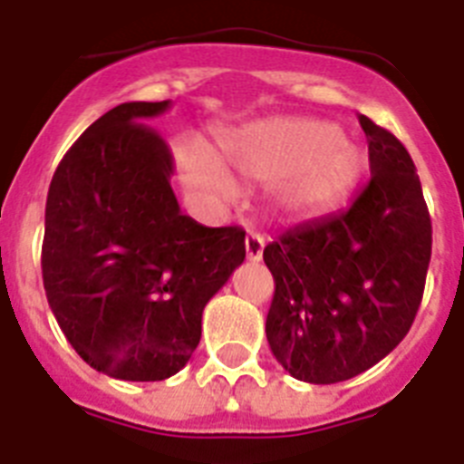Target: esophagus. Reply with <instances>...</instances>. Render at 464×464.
<instances>
[{
    "label": "esophagus",
    "instance_id": "1",
    "mask_svg": "<svg viewBox=\"0 0 464 464\" xmlns=\"http://www.w3.org/2000/svg\"><path fill=\"white\" fill-rule=\"evenodd\" d=\"M264 255V236L262 233H247L245 238V256L247 262H259Z\"/></svg>",
    "mask_w": 464,
    "mask_h": 464
}]
</instances>
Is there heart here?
Here are the masks:
<instances>
[{"mask_svg":"<svg viewBox=\"0 0 464 464\" xmlns=\"http://www.w3.org/2000/svg\"><path fill=\"white\" fill-rule=\"evenodd\" d=\"M186 188L228 202L237 186H268L271 205L285 217L328 208L358 184L363 155L340 127L321 120L268 118L217 134L212 153L177 146Z\"/></svg>","mask_w":464,"mask_h":464,"instance_id":"obj_1","label":"heart"}]
</instances>
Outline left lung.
Instances as JSON below:
<instances>
[{
    "label": "left lung",
    "mask_w": 464,
    "mask_h": 464,
    "mask_svg": "<svg viewBox=\"0 0 464 464\" xmlns=\"http://www.w3.org/2000/svg\"><path fill=\"white\" fill-rule=\"evenodd\" d=\"M371 181L337 214L299 224L264 247L276 292L266 340L295 380H352L411 330L431 256V219L411 155L361 115Z\"/></svg>",
    "instance_id": "8db88e82"
}]
</instances>
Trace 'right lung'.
<instances>
[{
    "mask_svg": "<svg viewBox=\"0 0 464 464\" xmlns=\"http://www.w3.org/2000/svg\"><path fill=\"white\" fill-rule=\"evenodd\" d=\"M172 101H131L72 143L49 186L42 278L58 325L93 371L130 382L177 375L202 311L245 259L238 226L179 208L172 153L146 120Z\"/></svg>",
    "mask_w": 464,
    "mask_h": 464,
    "instance_id": "obj_1",
    "label": "right lung"
}]
</instances>
